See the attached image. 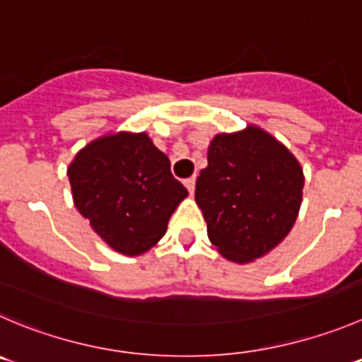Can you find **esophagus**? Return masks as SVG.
I'll return each instance as SVG.
<instances>
[{
    "label": "esophagus",
    "instance_id": "1",
    "mask_svg": "<svg viewBox=\"0 0 362 362\" xmlns=\"http://www.w3.org/2000/svg\"><path fill=\"white\" fill-rule=\"evenodd\" d=\"M185 187H187V190L190 192L192 195H194V190H195V177L185 179Z\"/></svg>",
    "mask_w": 362,
    "mask_h": 362
}]
</instances>
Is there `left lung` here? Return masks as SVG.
Instances as JSON below:
<instances>
[{"instance_id":"obj_1","label":"left lung","mask_w":362,"mask_h":362,"mask_svg":"<svg viewBox=\"0 0 362 362\" xmlns=\"http://www.w3.org/2000/svg\"><path fill=\"white\" fill-rule=\"evenodd\" d=\"M302 188L297 158L250 124L211 140L195 201L216 250L229 261L250 263L286 238L300 209Z\"/></svg>"}]
</instances>
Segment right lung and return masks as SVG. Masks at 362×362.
I'll list each match as a JSON object with an SVG mask.
<instances>
[{
  "label": "right lung",
  "mask_w": 362,
  "mask_h": 362,
  "mask_svg": "<svg viewBox=\"0 0 362 362\" xmlns=\"http://www.w3.org/2000/svg\"><path fill=\"white\" fill-rule=\"evenodd\" d=\"M78 211L113 250L140 256L167 233L172 213L188 190L147 133L99 136L67 168Z\"/></svg>",
  "instance_id": "1"
}]
</instances>
